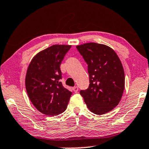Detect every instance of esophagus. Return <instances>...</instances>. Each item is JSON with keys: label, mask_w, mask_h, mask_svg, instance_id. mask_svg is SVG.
<instances>
[{"label": "esophagus", "mask_w": 149, "mask_h": 149, "mask_svg": "<svg viewBox=\"0 0 149 149\" xmlns=\"http://www.w3.org/2000/svg\"><path fill=\"white\" fill-rule=\"evenodd\" d=\"M72 90H73V91H74V93H77V92H78V90H79V88H78V87H77V86H75V87H74L72 88Z\"/></svg>", "instance_id": "esophagus-1"}]
</instances>
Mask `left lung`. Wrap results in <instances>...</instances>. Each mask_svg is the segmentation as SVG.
<instances>
[{
  "mask_svg": "<svg viewBox=\"0 0 149 149\" xmlns=\"http://www.w3.org/2000/svg\"><path fill=\"white\" fill-rule=\"evenodd\" d=\"M88 65L89 87L81 90L89 111L103 115L117 107L125 87V74L119 57L113 49L89 42L77 46Z\"/></svg>",
  "mask_w": 149,
  "mask_h": 149,
  "instance_id": "1",
  "label": "left lung"
}]
</instances>
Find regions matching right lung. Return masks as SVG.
Masks as SVG:
<instances>
[{"label": "right lung", "mask_w": 149, "mask_h": 149, "mask_svg": "<svg viewBox=\"0 0 149 149\" xmlns=\"http://www.w3.org/2000/svg\"><path fill=\"white\" fill-rule=\"evenodd\" d=\"M71 45H54L32 58L26 75L28 97L42 114L55 116L65 111L72 92L63 87L60 64Z\"/></svg>", "instance_id": "right-lung-1"}]
</instances>
